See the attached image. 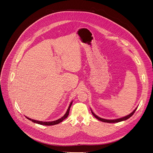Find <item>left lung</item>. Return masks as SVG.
<instances>
[{
	"mask_svg": "<svg viewBox=\"0 0 153 153\" xmlns=\"http://www.w3.org/2000/svg\"><path fill=\"white\" fill-rule=\"evenodd\" d=\"M136 109H137V107H136V108L131 112V113L129 115H126V116H125V117H122V118H117V119H114V120H107V119L102 118L98 117L97 115H96L94 113V112L92 111V110H91V112H92V115H93L96 118L98 119L99 120H100V121H101V122H105V123H117V122H122V121H125V120H126L128 119L129 118H130V117L134 114V113L135 112V111H136Z\"/></svg>",
	"mask_w": 153,
	"mask_h": 153,
	"instance_id": "left-lung-1",
	"label": "left lung"
}]
</instances>
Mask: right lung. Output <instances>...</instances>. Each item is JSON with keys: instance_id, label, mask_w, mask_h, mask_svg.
Wrapping results in <instances>:
<instances>
[{"instance_id": "obj_1", "label": "right lung", "mask_w": 153, "mask_h": 153, "mask_svg": "<svg viewBox=\"0 0 153 153\" xmlns=\"http://www.w3.org/2000/svg\"><path fill=\"white\" fill-rule=\"evenodd\" d=\"M72 103V101L71 102V103L69 104V106L67 110V111L66 112V114H64V115L63 117H62L61 118L59 119H58L55 120V121H53V122H42V121H38V120H33V119H31L27 117H26V118L30 120V121H31L32 122H34L35 123H37V124H39V125H46V126H50V125H57L61 122H62L63 120L64 119H66L68 115H69V110H70V108L71 107V105Z\"/></svg>"}]
</instances>
